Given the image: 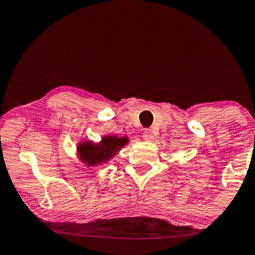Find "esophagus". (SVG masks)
Returning <instances> with one entry per match:
<instances>
[{
  "instance_id": "obj_1",
  "label": "esophagus",
  "mask_w": 255,
  "mask_h": 255,
  "mask_svg": "<svg viewBox=\"0 0 255 255\" xmlns=\"http://www.w3.org/2000/svg\"><path fill=\"white\" fill-rule=\"evenodd\" d=\"M153 138V134L151 129H145L143 132V139L144 140H151Z\"/></svg>"
}]
</instances>
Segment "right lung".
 <instances>
[{
	"label": "right lung",
	"instance_id": "add662e5",
	"mask_svg": "<svg viewBox=\"0 0 255 255\" xmlns=\"http://www.w3.org/2000/svg\"><path fill=\"white\" fill-rule=\"evenodd\" d=\"M128 143L129 138L127 136L119 137L117 135L103 136L98 143L92 140H80L76 147L77 157L88 168L102 165L112 160Z\"/></svg>",
	"mask_w": 255,
	"mask_h": 255
}]
</instances>
